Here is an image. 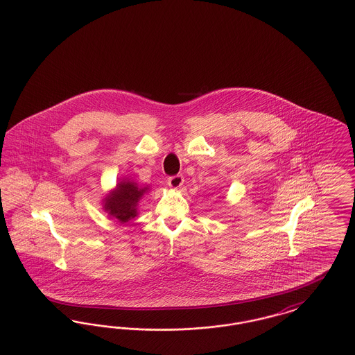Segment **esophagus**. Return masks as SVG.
<instances>
[{"label":"esophagus","instance_id":"1","mask_svg":"<svg viewBox=\"0 0 355 355\" xmlns=\"http://www.w3.org/2000/svg\"><path fill=\"white\" fill-rule=\"evenodd\" d=\"M184 184V177L182 175H173L168 180V185L171 190H177L180 189Z\"/></svg>","mask_w":355,"mask_h":355}]
</instances>
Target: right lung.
I'll use <instances>...</instances> for the list:
<instances>
[{"instance_id": "obj_1", "label": "right lung", "mask_w": 355, "mask_h": 355, "mask_svg": "<svg viewBox=\"0 0 355 355\" xmlns=\"http://www.w3.org/2000/svg\"><path fill=\"white\" fill-rule=\"evenodd\" d=\"M150 191V186H139L133 180L122 178L114 189L102 198V209L109 217L126 223L138 216V205L145 194Z\"/></svg>"}]
</instances>
